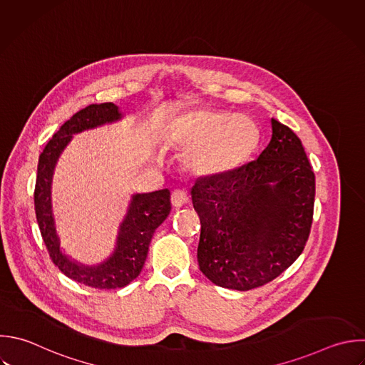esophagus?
I'll use <instances>...</instances> for the list:
<instances>
[{"instance_id": "esophagus-1", "label": "esophagus", "mask_w": 365, "mask_h": 365, "mask_svg": "<svg viewBox=\"0 0 365 365\" xmlns=\"http://www.w3.org/2000/svg\"><path fill=\"white\" fill-rule=\"evenodd\" d=\"M188 202V194L184 191V190H175L173 194H171V204L175 207V208H180L182 205H185Z\"/></svg>"}]
</instances>
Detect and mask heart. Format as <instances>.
<instances>
[{
	"label": "heart",
	"mask_w": 365,
	"mask_h": 365,
	"mask_svg": "<svg viewBox=\"0 0 365 365\" xmlns=\"http://www.w3.org/2000/svg\"><path fill=\"white\" fill-rule=\"evenodd\" d=\"M257 140V127L247 115H227L204 108L178 115L167 131L168 144L190 150V167L205 175L237 168L254 151Z\"/></svg>",
	"instance_id": "obj_1"
}]
</instances>
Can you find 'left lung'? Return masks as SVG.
<instances>
[{"label":"left lung","mask_w":365,"mask_h":365,"mask_svg":"<svg viewBox=\"0 0 365 365\" xmlns=\"http://www.w3.org/2000/svg\"><path fill=\"white\" fill-rule=\"evenodd\" d=\"M271 140L255 161L198 178L201 272L215 285L248 291L284 272L309 235L315 175L301 140L271 118Z\"/></svg>","instance_id":"left-lung-1"}]
</instances>
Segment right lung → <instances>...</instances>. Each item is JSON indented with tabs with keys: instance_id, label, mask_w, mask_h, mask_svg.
Returning <instances> with one entry per match:
<instances>
[{
	"instance_id": "right-lung-1",
	"label": "right lung",
	"mask_w": 365,
	"mask_h": 365,
	"mask_svg": "<svg viewBox=\"0 0 365 365\" xmlns=\"http://www.w3.org/2000/svg\"><path fill=\"white\" fill-rule=\"evenodd\" d=\"M121 118L123 113L113 103L91 104L76 113L61 125L41 153L34 191L38 227L53 262L68 278L100 289L123 288L140 275L151 238L171 211L170 190L167 188L134 194L120 224L115 248L106 261L86 265L63 251L53 211V177L57 161L74 134L111 124Z\"/></svg>"
}]
</instances>
